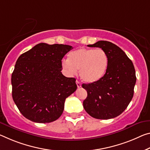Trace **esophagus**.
Wrapping results in <instances>:
<instances>
[{"instance_id":"esophagus-1","label":"esophagus","mask_w":150,"mask_h":150,"mask_svg":"<svg viewBox=\"0 0 150 150\" xmlns=\"http://www.w3.org/2000/svg\"><path fill=\"white\" fill-rule=\"evenodd\" d=\"M76 84H77V87H78V88L81 87V83H80L78 80L76 81Z\"/></svg>"}]
</instances>
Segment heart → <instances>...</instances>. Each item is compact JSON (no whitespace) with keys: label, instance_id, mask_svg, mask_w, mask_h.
I'll return each mask as SVG.
<instances>
[{"label":"heart","instance_id":"obj_1","mask_svg":"<svg viewBox=\"0 0 150 150\" xmlns=\"http://www.w3.org/2000/svg\"><path fill=\"white\" fill-rule=\"evenodd\" d=\"M64 69L69 75H75L80 69V76L83 81L93 83L100 80L108 69V57L101 49L80 48L71 52L69 59L62 62Z\"/></svg>","mask_w":150,"mask_h":150}]
</instances>
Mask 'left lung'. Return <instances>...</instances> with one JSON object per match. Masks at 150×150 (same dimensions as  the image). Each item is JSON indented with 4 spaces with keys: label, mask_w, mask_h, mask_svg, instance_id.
<instances>
[{
    "label": "left lung",
    "mask_w": 150,
    "mask_h": 150,
    "mask_svg": "<svg viewBox=\"0 0 150 150\" xmlns=\"http://www.w3.org/2000/svg\"><path fill=\"white\" fill-rule=\"evenodd\" d=\"M87 46L103 50L108 55V66L100 80L82 85L87 92L83 108L94 118H114L124 111L134 96L136 82L134 64L122 49L111 42L99 41Z\"/></svg>",
    "instance_id": "1"
}]
</instances>
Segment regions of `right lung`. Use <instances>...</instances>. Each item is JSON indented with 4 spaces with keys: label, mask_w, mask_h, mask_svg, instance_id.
Segmentation results:
<instances>
[{
    "label": "right lung",
    "mask_w": 150,
    "mask_h": 150,
    "mask_svg": "<svg viewBox=\"0 0 150 150\" xmlns=\"http://www.w3.org/2000/svg\"><path fill=\"white\" fill-rule=\"evenodd\" d=\"M71 49L70 45L41 42L18 58L11 77L12 96L24 117L45 123L63 113L66 98L77 88L75 78L61 73V60Z\"/></svg>",
    "instance_id": "1"
}]
</instances>
